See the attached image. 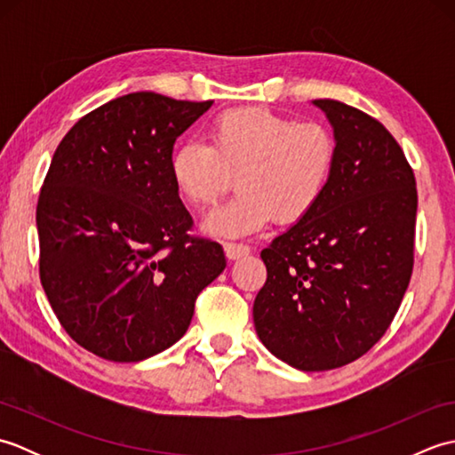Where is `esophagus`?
Wrapping results in <instances>:
<instances>
[{"label":"esophagus","mask_w":455,"mask_h":455,"mask_svg":"<svg viewBox=\"0 0 455 455\" xmlns=\"http://www.w3.org/2000/svg\"><path fill=\"white\" fill-rule=\"evenodd\" d=\"M225 254L228 259H238L250 254V248L240 243H225Z\"/></svg>","instance_id":"obj_1"}]
</instances>
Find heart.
Instances as JSON below:
<instances>
[{
  "label": "heart",
  "mask_w": 455,
  "mask_h": 455,
  "mask_svg": "<svg viewBox=\"0 0 455 455\" xmlns=\"http://www.w3.org/2000/svg\"><path fill=\"white\" fill-rule=\"evenodd\" d=\"M336 158V139L324 124L240 108L211 121L207 142L180 144L170 176L196 209L217 205L236 176V196L205 220L209 235L235 238L258 233L274 219L283 225L305 219L331 186Z\"/></svg>",
  "instance_id": "1"
}]
</instances>
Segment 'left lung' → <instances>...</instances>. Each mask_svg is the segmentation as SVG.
Returning <instances> with one entry per match:
<instances>
[{"mask_svg": "<svg viewBox=\"0 0 455 455\" xmlns=\"http://www.w3.org/2000/svg\"><path fill=\"white\" fill-rule=\"evenodd\" d=\"M338 147L318 205L262 250L259 340L301 371L362 357L399 311L414 264L417 181L399 142L370 115L315 100Z\"/></svg>", "mask_w": 455, "mask_h": 455, "instance_id": "obj_1", "label": "left lung"}]
</instances>
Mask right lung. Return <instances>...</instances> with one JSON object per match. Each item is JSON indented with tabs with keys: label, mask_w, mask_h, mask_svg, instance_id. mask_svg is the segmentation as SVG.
Here are the masks:
<instances>
[{
	"label": "right lung",
	"mask_w": 455,
	"mask_h": 455,
	"mask_svg": "<svg viewBox=\"0 0 455 455\" xmlns=\"http://www.w3.org/2000/svg\"><path fill=\"white\" fill-rule=\"evenodd\" d=\"M211 105L123 95L54 152L36 205L38 274L64 331L103 360L140 362L176 344L227 266L219 243L189 235L170 176L176 139Z\"/></svg>",
	"instance_id": "obj_1"
}]
</instances>
